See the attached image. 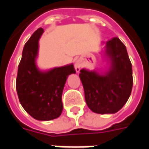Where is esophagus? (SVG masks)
Segmentation results:
<instances>
[{
    "label": "esophagus",
    "instance_id": "1",
    "mask_svg": "<svg viewBox=\"0 0 149 149\" xmlns=\"http://www.w3.org/2000/svg\"><path fill=\"white\" fill-rule=\"evenodd\" d=\"M75 69H76L77 72H79L80 70H81V66H80V65H79L78 63H76V64H75Z\"/></svg>",
    "mask_w": 149,
    "mask_h": 149
}]
</instances>
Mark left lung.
<instances>
[{
  "label": "left lung",
  "instance_id": "8db88e82",
  "mask_svg": "<svg viewBox=\"0 0 149 149\" xmlns=\"http://www.w3.org/2000/svg\"><path fill=\"white\" fill-rule=\"evenodd\" d=\"M111 66L103 72L81 69L80 78L88 107L99 114L116 113L131 95L132 69L126 47L117 37L105 43Z\"/></svg>",
  "mask_w": 149,
  "mask_h": 149
}]
</instances>
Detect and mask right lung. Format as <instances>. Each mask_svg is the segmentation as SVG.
Returning <instances> with one entry per match:
<instances>
[{
	"label": "right lung",
	"mask_w": 149,
	"mask_h": 149,
	"mask_svg": "<svg viewBox=\"0 0 149 149\" xmlns=\"http://www.w3.org/2000/svg\"><path fill=\"white\" fill-rule=\"evenodd\" d=\"M44 33L40 28L24 45L18 66L16 88L20 103L29 115L38 120L59 117L63 110L61 97L68 75L76 73L72 64L40 70L36 64L39 39Z\"/></svg>",
	"instance_id": "1"
}]
</instances>
